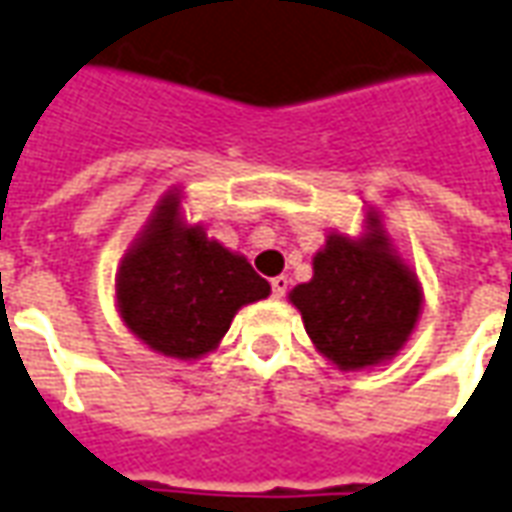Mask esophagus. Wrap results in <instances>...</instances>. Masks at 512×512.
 Returning <instances> with one entry per match:
<instances>
[{
    "label": "esophagus",
    "mask_w": 512,
    "mask_h": 512,
    "mask_svg": "<svg viewBox=\"0 0 512 512\" xmlns=\"http://www.w3.org/2000/svg\"><path fill=\"white\" fill-rule=\"evenodd\" d=\"M285 291H288V277H285V274H280V277H271V294H274V300L285 297Z\"/></svg>",
    "instance_id": "esophagus-1"
}]
</instances>
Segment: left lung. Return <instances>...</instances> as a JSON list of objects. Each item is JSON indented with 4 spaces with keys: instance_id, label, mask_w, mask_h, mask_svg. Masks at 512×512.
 <instances>
[{
    "instance_id": "1",
    "label": "left lung",
    "mask_w": 512,
    "mask_h": 512,
    "mask_svg": "<svg viewBox=\"0 0 512 512\" xmlns=\"http://www.w3.org/2000/svg\"><path fill=\"white\" fill-rule=\"evenodd\" d=\"M288 302L302 314L316 353L344 373L381 367L403 350L423 311V285L389 238L381 212H364L361 235L328 232L314 277Z\"/></svg>"
}]
</instances>
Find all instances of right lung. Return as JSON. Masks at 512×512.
<instances>
[{"instance_id": "add662e5", "label": "right lung", "mask_w": 512, "mask_h": 512, "mask_svg": "<svg viewBox=\"0 0 512 512\" xmlns=\"http://www.w3.org/2000/svg\"><path fill=\"white\" fill-rule=\"evenodd\" d=\"M269 294L246 257L187 221L182 187L156 201L114 274V305L128 333L179 361L212 353L243 305Z\"/></svg>"}]
</instances>
